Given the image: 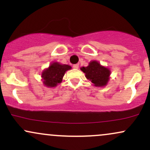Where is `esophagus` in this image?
<instances>
[{"mask_svg": "<svg viewBox=\"0 0 150 150\" xmlns=\"http://www.w3.org/2000/svg\"><path fill=\"white\" fill-rule=\"evenodd\" d=\"M73 68H74V69H78L79 68V64H75L73 65Z\"/></svg>", "mask_w": 150, "mask_h": 150, "instance_id": "obj_1", "label": "esophagus"}]
</instances>
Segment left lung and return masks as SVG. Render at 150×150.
Segmentation results:
<instances>
[{
	"label": "left lung",
	"mask_w": 150,
	"mask_h": 150,
	"mask_svg": "<svg viewBox=\"0 0 150 150\" xmlns=\"http://www.w3.org/2000/svg\"><path fill=\"white\" fill-rule=\"evenodd\" d=\"M81 70L85 73V77L97 87H104L107 84L110 75V70L98 63L93 61L87 67H82Z\"/></svg>",
	"instance_id": "left-lung-1"
}]
</instances>
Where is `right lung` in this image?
Masks as SVG:
<instances>
[{
    "instance_id": "right-lung-1",
    "label": "right lung",
    "mask_w": 150,
    "mask_h": 150,
    "mask_svg": "<svg viewBox=\"0 0 150 150\" xmlns=\"http://www.w3.org/2000/svg\"><path fill=\"white\" fill-rule=\"evenodd\" d=\"M71 67L68 65H62L55 62L43 72L42 77L44 80V84L47 87H56L61 83L65 71L70 70Z\"/></svg>"
}]
</instances>
